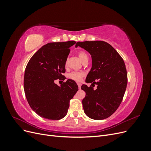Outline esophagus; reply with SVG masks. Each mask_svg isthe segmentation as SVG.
<instances>
[{
	"instance_id": "34e87169",
	"label": "esophagus",
	"mask_w": 151,
	"mask_h": 151,
	"mask_svg": "<svg viewBox=\"0 0 151 151\" xmlns=\"http://www.w3.org/2000/svg\"><path fill=\"white\" fill-rule=\"evenodd\" d=\"M77 85H78V87H79V89H81V83H78V84H77Z\"/></svg>"
}]
</instances>
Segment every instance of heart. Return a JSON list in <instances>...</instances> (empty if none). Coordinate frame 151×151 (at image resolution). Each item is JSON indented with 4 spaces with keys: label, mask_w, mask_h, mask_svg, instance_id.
Returning <instances> with one entry per match:
<instances>
[{
    "label": "heart",
    "mask_w": 151,
    "mask_h": 151,
    "mask_svg": "<svg viewBox=\"0 0 151 151\" xmlns=\"http://www.w3.org/2000/svg\"><path fill=\"white\" fill-rule=\"evenodd\" d=\"M78 56L80 58V60L83 62H84L85 61H88L89 59V57L88 55L84 51H80L78 52ZM67 65V62L65 63V65ZM84 76V74L82 72H72L71 73H70L68 74V78H70V79L74 80L75 81H77L79 82L81 80V79L83 78V77Z\"/></svg>",
    "instance_id": "heart-1"
}]
</instances>
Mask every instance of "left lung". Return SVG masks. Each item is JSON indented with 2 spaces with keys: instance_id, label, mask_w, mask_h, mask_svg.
Wrapping results in <instances>:
<instances>
[{
  "instance_id": "1",
  "label": "left lung",
  "mask_w": 151,
  "mask_h": 151,
  "mask_svg": "<svg viewBox=\"0 0 151 151\" xmlns=\"http://www.w3.org/2000/svg\"><path fill=\"white\" fill-rule=\"evenodd\" d=\"M92 57V68L81 89L86 92L83 105L86 115L94 120L110 116L119 107L127 85V72L123 58L111 45L103 41L77 42ZM97 85L95 90L93 87Z\"/></svg>"
}]
</instances>
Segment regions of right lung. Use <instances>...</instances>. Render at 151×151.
<instances>
[{
	"label": "right lung",
	"instance_id": "1",
	"mask_svg": "<svg viewBox=\"0 0 151 151\" xmlns=\"http://www.w3.org/2000/svg\"><path fill=\"white\" fill-rule=\"evenodd\" d=\"M76 42H54L45 45L26 65L24 89L31 109L46 119L58 120L67 113L70 100L78 91L74 81L68 79L60 86L55 83L65 79V62L70 47Z\"/></svg>",
	"mask_w": 151,
	"mask_h": 151
}]
</instances>
